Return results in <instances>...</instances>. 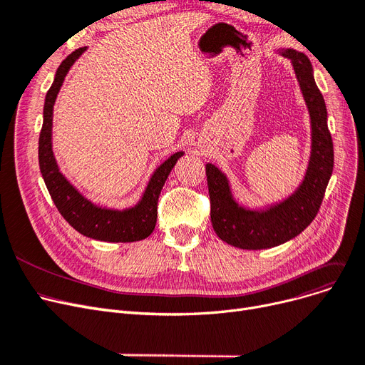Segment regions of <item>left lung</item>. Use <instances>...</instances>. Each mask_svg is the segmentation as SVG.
<instances>
[{
  "instance_id": "8db88e82",
  "label": "left lung",
  "mask_w": 365,
  "mask_h": 365,
  "mask_svg": "<svg viewBox=\"0 0 365 365\" xmlns=\"http://www.w3.org/2000/svg\"><path fill=\"white\" fill-rule=\"evenodd\" d=\"M292 61L312 120V152L303 183L284 201L267 210H247L232 198L228 179L212 164L205 165L210 219L220 240L240 249H268L303 232L316 217L334 167V148L327 123V106L314 83L309 58L297 51L280 52Z\"/></svg>"
}]
</instances>
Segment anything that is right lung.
I'll list each match as a JSON object with an SVG mask.
<instances>
[{"mask_svg": "<svg viewBox=\"0 0 365 365\" xmlns=\"http://www.w3.org/2000/svg\"><path fill=\"white\" fill-rule=\"evenodd\" d=\"M86 51V47L68 55L56 70L55 81L46 93L43 108V126L38 138V164L41 176L47 186L58 212L68 224L81 234L100 242L131 243L143 240L152 234L158 217V198L168 178L183 152L171 155L165 163L155 170L141 201L131 209L112 210L103 209L86 200L77 189L62 176L52 150V116L56 95L62 82L76 62Z\"/></svg>", "mask_w": 365, "mask_h": 365, "instance_id": "1", "label": "right lung"}]
</instances>
